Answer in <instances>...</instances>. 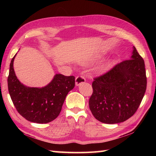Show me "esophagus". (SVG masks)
I'll return each mask as SVG.
<instances>
[{"mask_svg":"<svg viewBox=\"0 0 156 156\" xmlns=\"http://www.w3.org/2000/svg\"><path fill=\"white\" fill-rule=\"evenodd\" d=\"M85 82H86V78L83 76L80 75V76H78L76 78V86L80 85L82 83H84Z\"/></svg>","mask_w":156,"mask_h":156,"instance_id":"34e87169","label":"esophagus"}]
</instances>
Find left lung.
Segmentation results:
<instances>
[{
	"instance_id": "obj_1",
	"label": "left lung",
	"mask_w": 156,
	"mask_h": 156,
	"mask_svg": "<svg viewBox=\"0 0 156 156\" xmlns=\"http://www.w3.org/2000/svg\"><path fill=\"white\" fill-rule=\"evenodd\" d=\"M131 58L94 78L88 103L98 121L107 124L125 121L140 107L147 87L145 63L135 47Z\"/></svg>"
}]
</instances>
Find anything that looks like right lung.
<instances>
[{"label":"right lung","instance_id":"1","mask_svg":"<svg viewBox=\"0 0 156 156\" xmlns=\"http://www.w3.org/2000/svg\"><path fill=\"white\" fill-rule=\"evenodd\" d=\"M15 55L10 64L8 89L16 111L27 121L36 123L54 120L60 113L66 96L74 87L75 77L58 74L45 87H27L15 75L13 68Z\"/></svg>","mask_w":156,"mask_h":156}]
</instances>
